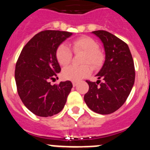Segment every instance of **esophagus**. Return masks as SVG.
I'll list each match as a JSON object with an SVG mask.
<instances>
[{
    "mask_svg": "<svg viewBox=\"0 0 150 150\" xmlns=\"http://www.w3.org/2000/svg\"><path fill=\"white\" fill-rule=\"evenodd\" d=\"M72 85H73V87H75V86L77 85V82H75V81H73V82H72Z\"/></svg>",
    "mask_w": 150,
    "mask_h": 150,
    "instance_id": "1",
    "label": "esophagus"
}]
</instances>
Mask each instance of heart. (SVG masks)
<instances>
[{
    "label": "heart",
    "mask_w": 150,
    "mask_h": 150,
    "mask_svg": "<svg viewBox=\"0 0 150 150\" xmlns=\"http://www.w3.org/2000/svg\"><path fill=\"white\" fill-rule=\"evenodd\" d=\"M71 47L75 53H84L81 66H70L63 69L62 76L65 80L79 81L90 75L92 71L91 64L95 69L100 67L104 60L103 52L99 50V44L94 39L88 36H82L75 39L71 43ZM57 62L62 66L70 63L72 58V53L69 47L65 44H60L56 50Z\"/></svg>",
    "instance_id": "1"
}]
</instances>
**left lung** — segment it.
Instances as JSON below:
<instances>
[{
    "label": "left lung",
    "instance_id": "left-lung-1",
    "mask_svg": "<svg viewBox=\"0 0 150 150\" xmlns=\"http://www.w3.org/2000/svg\"><path fill=\"white\" fill-rule=\"evenodd\" d=\"M93 33L103 44L106 59L97 75L99 79L97 82L86 81L89 90L84 100L92 111L108 115L118 110L129 96L134 84V64L125 42L103 30Z\"/></svg>",
    "mask_w": 150,
    "mask_h": 150
}]
</instances>
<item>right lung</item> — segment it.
Masks as SVG:
<instances>
[{
    "label": "right lung",
    "mask_w": 150,
    "mask_h": 150,
    "mask_svg": "<svg viewBox=\"0 0 150 150\" xmlns=\"http://www.w3.org/2000/svg\"><path fill=\"white\" fill-rule=\"evenodd\" d=\"M71 32L44 30L24 46L16 64L15 80L22 102L28 110L41 117L62 111L72 88L70 81L51 85L61 68L56 57L59 44Z\"/></svg>",
    "instance_id": "1"
}]
</instances>
